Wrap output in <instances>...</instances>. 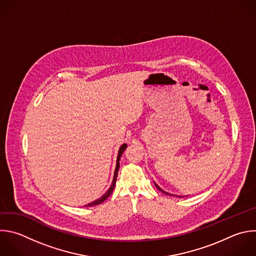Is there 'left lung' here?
Returning a JSON list of instances; mask_svg holds the SVG:
<instances>
[{
  "label": "left lung",
  "instance_id": "obj_1",
  "mask_svg": "<svg viewBox=\"0 0 256 256\" xmlns=\"http://www.w3.org/2000/svg\"><path fill=\"white\" fill-rule=\"evenodd\" d=\"M156 188H158V190H160V191H162V193H164V194H166V195H171V194H168V193H166V192H164V191H162V189H160V187H158V185H156Z\"/></svg>",
  "mask_w": 256,
  "mask_h": 256
}]
</instances>
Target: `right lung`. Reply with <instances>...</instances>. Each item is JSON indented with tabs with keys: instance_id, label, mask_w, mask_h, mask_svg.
I'll return each mask as SVG.
<instances>
[{
	"instance_id": "1",
	"label": "right lung",
	"mask_w": 256,
	"mask_h": 256,
	"mask_svg": "<svg viewBox=\"0 0 256 256\" xmlns=\"http://www.w3.org/2000/svg\"><path fill=\"white\" fill-rule=\"evenodd\" d=\"M126 148V144H124L122 146H120V150H118V160H116V171H114V180H112V186H110V188L108 189V191L102 197V198H100V199H98V200H96L94 202H92V203H90V204H88V205H85V207H92V206H96V205H98V204H100V203H102V202H104L110 196V194L112 193V191H114V186H116V178H118V168H120V156H122V152H124V150Z\"/></svg>"
}]
</instances>
